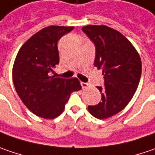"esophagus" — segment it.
<instances>
[{
	"label": "esophagus",
	"instance_id": "1",
	"mask_svg": "<svg viewBox=\"0 0 155 155\" xmlns=\"http://www.w3.org/2000/svg\"><path fill=\"white\" fill-rule=\"evenodd\" d=\"M81 85L82 88H87L89 87V84L87 82H81Z\"/></svg>",
	"mask_w": 155,
	"mask_h": 155
}]
</instances>
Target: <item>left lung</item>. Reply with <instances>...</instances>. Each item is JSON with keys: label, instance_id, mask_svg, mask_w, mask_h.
I'll list each match as a JSON object with an SVG mask.
<instances>
[{"label": "left lung", "instance_id": "1", "mask_svg": "<svg viewBox=\"0 0 155 155\" xmlns=\"http://www.w3.org/2000/svg\"><path fill=\"white\" fill-rule=\"evenodd\" d=\"M82 31L95 46L94 67L101 68L104 76V86L98 87L101 101L87 108L95 118L107 119L131 101L141 75V61L131 42L117 30L104 25H88Z\"/></svg>", "mask_w": 155, "mask_h": 155}]
</instances>
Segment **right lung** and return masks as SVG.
Listing matches in <instances>:
<instances>
[{"instance_id":"obj_1","label":"right lung","mask_w":155,"mask_h":155,"mask_svg":"<svg viewBox=\"0 0 155 155\" xmlns=\"http://www.w3.org/2000/svg\"><path fill=\"white\" fill-rule=\"evenodd\" d=\"M74 27L49 26L29 38L17 54L13 67V81L24 105L45 119L59 116L70 94L81 89L78 79L55 77L59 64L58 41Z\"/></svg>"}]
</instances>
